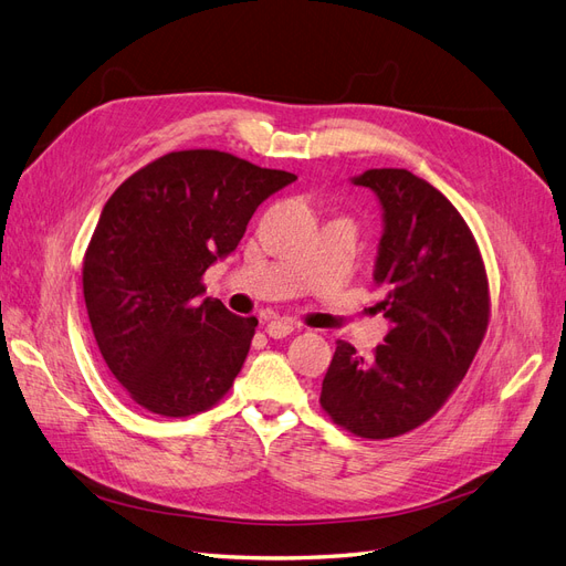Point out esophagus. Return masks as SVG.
<instances>
[{
  "mask_svg": "<svg viewBox=\"0 0 566 566\" xmlns=\"http://www.w3.org/2000/svg\"><path fill=\"white\" fill-rule=\"evenodd\" d=\"M295 328H297L295 321H290V318H273V321H269V325H266V335L273 337V339H281V337H287Z\"/></svg>",
  "mask_w": 566,
  "mask_h": 566,
  "instance_id": "obj_1",
  "label": "esophagus"
}]
</instances>
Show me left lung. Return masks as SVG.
<instances>
[{
	"label": "left lung",
	"instance_id": "left-lung-1",
	"mask_svg": "<svg viewBox=\"0 0 566 566\" xmlns=\"http://www.w3.org/2000/svg\"><path fill=\"white\" fill-rule=\"evenodd\" d=\"M354 184L385 210L375 283L391 331L370 358L337 339L321 408L356 437L391 439L430 420L465 378L489 328V279L465 219L432 184L394 167Z\"/></svg>",
	"mask_w": 566,
	"mask_h": 566
}]
</instances>
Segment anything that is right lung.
Instances as JSON below:
<instances>
[{"label": "right lung", "instance_id": "obj_1", "mask_svg": "<svg viewBox=\"0 0 566 566\" xmlns=\"http://www.w3.org/2000/svg\"><path fill=\"white\" fill-rule=\"evenodd\" d=\"M297 177L224 150H172L108 198L82 262L101 356L134 403L188 418L227 397L256 318L202 300V273L241 243L260 205Z\"/></svg>", "mask_w": 566, "mask_h": 566}]
</instances>
